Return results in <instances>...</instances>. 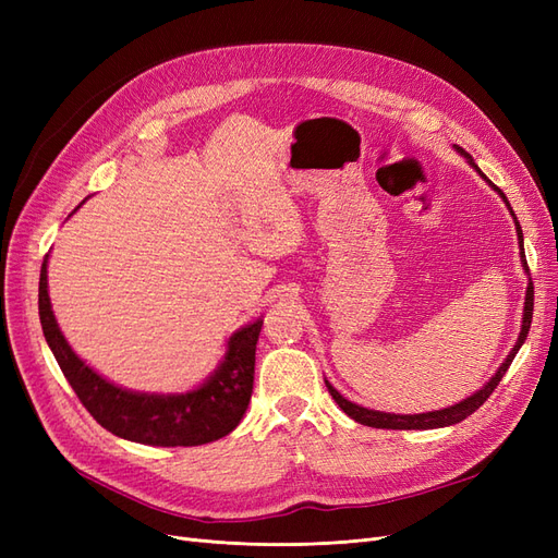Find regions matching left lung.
Returning <instances> with one entry per match:
<instances>
[{
  "mask_svg": "<svg viewBox=\"0 0 558 558\" xmlns=\"http://www.w3.org/2000/svg\"><path fill=\"white\" fill-rule=\"evenodd\" d=\"M456 150H459V154L475 167V170L482 174V170L480 167L475 165V160H472V156L470 154H465V150L461 148V146H456ZM482 179H486L484 174H482ZM488 181V179H486ZM488 185H492V189L502 197V202L505 205H508V209H510V214L514 216V211H512V207H510V202H508V197H505V193L498 189V185H494L492 181H488ZM514 226H517V238H519V244H521V265H523V269H526L529 272V263H526V253H523V232H521V226H519V221H517V216H514ZM531 318H533V281L529 279V289H526V302H523V320H521V332H519V337H517V342H514V347H512V351H510V356L502 361V365L496 369V375L488 379L477 393H472L470 398H465V400H461V402H456V404H451V408H445V410H435V412H424V414H388V412H377V410H367V408H361V404H356V402H351V400H347L340 391H337V388L326 379V386H328V391H330V396H332V400L340 404L342 408V412L344 414H349L353 421H359V424H363V426H373V428H391V430H428V428H445V426H453V424H459V421H463V418H468L472 412L475 410H480L482 404L486 402V398L492 396L494 391H496V386L500 384V379H502V375L508 373V367L512 365V361H514V356H517V351L521 349V344L526 342V337H529V328H531Z\"/></svg>",
  "mask_w": 558,
  "mask_h": 558,
  "instance_id": "left-lung-1",
  "label": "left lung"
}]
</instances>
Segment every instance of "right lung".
I'll list each match as a JSON object with an SVG mask.
<instances>
[{
	"mask_svg": "<svg viewBox=\"0 0 558 558\" xmlns=\"http://www.w3.org/2000/svg\"><path fill=\"white\" fill-rule=\"evenodd\" d=\"M46 260L39 277V318L44 337L62 375L99 426L123 440L154 447L207 445L221 440L240 426L253 393V367H256V344L263 318L232 332L221 365L193 391L170 396L128 391L97 375L64 340L56 314L50 310Z\"/></svg>",
	"mask_w": 558,
	"mask_h": 558,
	"instance_id": "add662e5",
	"label": "right lung"
}]
</instances>
